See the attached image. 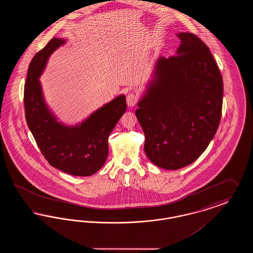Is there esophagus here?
Listing matches in <instances>:
<instances>
[{"mask_svg": "<svg viewBox=\"0 0 253 253\" xmlns=\"http://www.w3.org/2000/svg\"><path fill=\"white\" fill-rule=\"evenodd\" d=\"M126 102H127V105L129 107L134 106L136 104V102H137V96H136L135 94H133V93H129L127 95V97H126Z\"/></svg>", "mask_w": 253, "mask_h": 253, "instance_id": "esophagus-1", "label": "esophagus"}]
</instances>
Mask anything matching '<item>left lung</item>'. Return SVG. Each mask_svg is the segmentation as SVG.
I'll return each instance as SVG.
<instances>
[{"label": "left lung", "mask_w": 253, "mask_h": 253, "mask_svg": "<svg viewBox=\"0 0 253 253\" xmlns=\"http://www.w3.org/2000/svg\"><path fill=\"white\" fill-rule=\"evenodd\" d=\"M176 36V54L157 59L135 111L146 156L165 169L186 167L204 153L223 103L222 76L209 47L192 33Z\"/></svg>", "instance_id": "8db88e82"}]
</instances>
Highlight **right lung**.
Returning <instances> with one entry per match:
<instances>
[{
	"mask_svg": "<svg viewBox=\"0 0 253 253\" xmlns=\"http://www.w3.org/2000/svg\"><path fill=\"white\" fill-rule=\"evenodd\" d=\"M66 42L53 38L31 60L24 85L25 119L42 154L49 164L75 176H90L108 157V137L126 111V96L115 97L88 118L67 125L49 108L39 81L50 56Z\"/></svg>",
	"mask_w": 253,
	"mask_h": 253,
	"instance_id": "1",
	"label": "right lung"
}]
</instances>
